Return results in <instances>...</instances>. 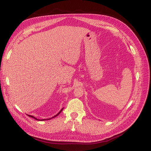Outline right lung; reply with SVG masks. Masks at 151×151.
<instances>
[{
  "mask_svg": "<svg viewBox=\"0 0 151 151\" xmlns=\"http://www.w3.org/2000/svg\"><path fill=\"white\" fill-rule=\"evenodd\" d=\"M63 108H62L61 109V110L59 111L56 115H55V116H53V117H52V118H48V119H42V120H39V119H38V118H36V117H35V116H32V115H28L29 116H30V117H31V118H34V119H35V120H40V121H44V120H50V119H52V118H55V117H56L57 116H58L59 114H60L61 112H62V111L63 110Z\"/></svg>",
  "mask_w": 151,
  "mask_h": 151,
  "instance_id": "obj_1",
  "label": "right lung"
}]
</instances>
